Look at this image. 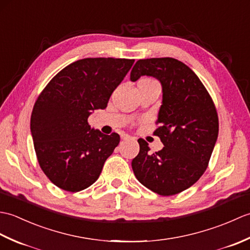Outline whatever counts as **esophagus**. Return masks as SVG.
<instances>
[{
	"label": "esophagus",
	"instance_id": "esophagus-1",
	"mask_svg": "<svg viewBox=\"0 0 250 250\" xmlns=\"http://www.w3.org/2000/svg\"><path fill=\"white\" fill-rule=\"evenodd\" d=\"M121 139L122 140H130L131 136L129 134H121Z\"/></svg>",
	"mask_w": 250,
	"mask_h": 250
}]
</instances>
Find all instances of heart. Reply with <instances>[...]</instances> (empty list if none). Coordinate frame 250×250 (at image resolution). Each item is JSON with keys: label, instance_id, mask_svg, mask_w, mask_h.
<instances>
[{"label": "heart", "instance_id": "obj_1", "mask_svg": "<svg viewBox=\"0 0 250 250\" xmlns=\"http://www.w3.org/2000/svg\"><path fill=\"white\" fill-rule=\"evenodd\" d=\"M157 83L155 79L148 78V77L142 78V79H140V82H139V83Z\"/></svg>", "mask_w": 250, "mask_h": 250}]
</instances>
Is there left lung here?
<instances>
[{
	"label": "left lung",
	"instance_id": "obj_1",
	"mask_svg": "<svg viewBox=\"0 0 250 250\" xmlns=\"http://www.w3.org/2000/svg\"><path fill=\"white\" fill-rule=\"evenodd\" d=\"M152 76L161 83L162 105L153 134L164 147L150 153L140 139V152L132 160L137 180L160 195H174L188 189L203 175L218 137L215 104L195 73L174 58L139 60L130 79Z\"/></svg>",
	"mask_w": 250,
	"mask_h": 250
}]
</instances>
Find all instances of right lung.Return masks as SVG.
<instances>
[{"label": "right lung", "instance_id": "add662e5", "mask_svg": "<svg viewBox=\"0 0 250 250\" xmlns=\"http://www.w3.org/2000/svg\"><path fill=\"white\" fill-rule=\"evenodd\" d=\"M133 63V59L115 58L75 61L39 95L31 115V133L40 167L57 187L78 192L99 178L120 136L91 129L88 117L107 106Z\"/></svg>", "mask_w": 250, "mask_h": 250}]
</instances>
